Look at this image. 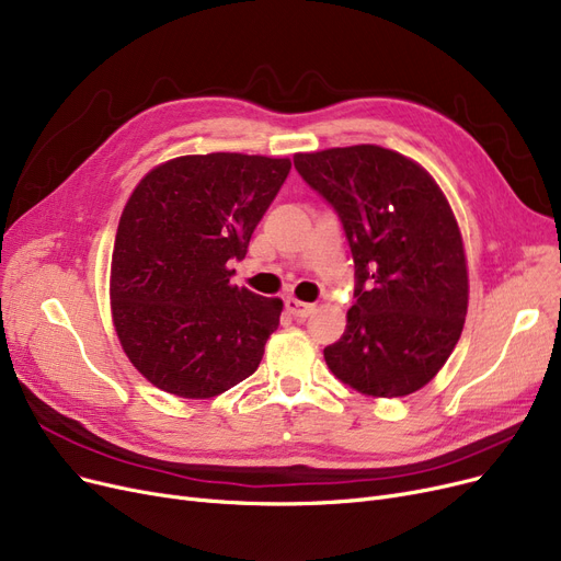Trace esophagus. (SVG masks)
I'll return each instance as SVG.
<instances>
[{
    "instance_id": "34e87169",
    "label": "esophagus",
    "mask_w": 561,
    "mask_h": 561,
    "mask_svg": "<svg viewBox=\"0 0 561 561\" xmlns=\"http://www.w3.org/2000/svg\"><path fill=\"white\" fill-rule=\"evenodd\" d=\"M286 309L291 312L296 319H307L309 314L314 312V305L312 302H302L298 298H286Z\"/></svg>"
}]
</instances>
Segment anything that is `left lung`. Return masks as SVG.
Segmentation results:
<instances>
[{"mask_svg":"<svg viewBox=\"0 0 561 561\" xmlns=\"http://www.w3.org/2000/svg\"><path fill=\"white\" fill-rule=\"evenodd\" d=\"M337 213L356 265L344 335L323 348L333 375L371 398H404L437 377L469 302L458 221L416 161L379 145L294 157Z\"/></svg>","mask_w":561,"mask_h":561,"instance_id":"8db88e82","label":"left lung"}]
</instances>
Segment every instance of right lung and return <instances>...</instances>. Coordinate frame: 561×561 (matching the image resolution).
Instances as JSON below:
<instances>
[{
  "label": "right lung",
  "mask_w": 561,
  "mask_h": 561,
  "mask_svg": "<svg viewBox=\"0 0 561 561\" xmlns=\"http://www.w3.org/2000/svg\"><path fill=\"white\" fill-rule=\"evenodd\" d=\"M291 161L213 152L145 175L119 217L111 307L124 354L152 386L205 400L254 375L279 298L231 284Z\"/></svg>",
  "instance_id": "right-lung-1"
}]
</instances>
